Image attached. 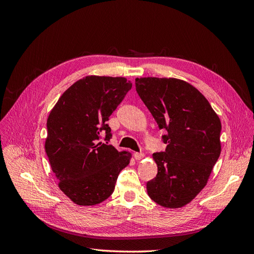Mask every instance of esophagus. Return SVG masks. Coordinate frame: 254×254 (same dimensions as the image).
Instances as JSON below:
<instances>
[{"mask_svg": "<svg viewBox=\"0 0 254 254\" xmlns=\"http://www.w3.org/2000/svg\"><path fill=\"white\" fill-rule=\"evenodd\" d=\"M133 156H134L135 160H141L144 158V153L143 152H134Z\"/></svg>", "mask_w": 254, "mask_h": 254, "instance_id": "34e87169", "label": "esophagus"}]
</instances>
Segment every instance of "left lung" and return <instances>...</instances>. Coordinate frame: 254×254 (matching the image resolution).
<instances>
[{"label": "left lung", "mask_w": 254, "mask_h": 254, "mask_svg": "<svg viewBox=\"0 0 254 254\" xmlns=\"http://www.w3.org/2000/svg\"><path fill=\"white\" fill-rule=\"evenodd\" d=\"M135 90L160 129L165 151L153 153L158 174L148 181V196L158 204L186 205L206 184L220 155L221 124L207 99L176 78L135 79Z\"/></svg>", "instance_id": "obj_1"}]
</instances>
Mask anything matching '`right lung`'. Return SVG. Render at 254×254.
Segmentation results:
<instances>
[{"label":"right lung","mask_w":254,"mask_h":254,"mask_svg":"<svg viewBox=\"0 0 254 254\" xmlns=\"http://www.w3.org/2000/svg\"><path fill=\"white\" fill-rule=\"evenodd\" d=\"M132 87L124 77L87 76L60 96L51 111L45 140L59 188L79 205H94L110 197L130 153L109 145L110 115ZM105 132L106 143L98 142Z\"/></svg>","instance_id":"add662e5"}]
</instances>
